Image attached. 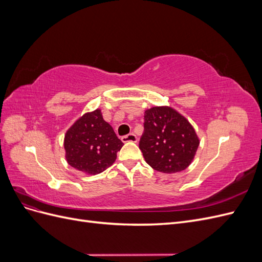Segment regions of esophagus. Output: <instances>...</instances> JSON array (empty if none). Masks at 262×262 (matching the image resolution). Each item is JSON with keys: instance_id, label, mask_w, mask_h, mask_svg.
<instances>
[{"instance_id": "esophagus-1", "label": "esophagus", "mask_w": 262, "mask_h": 262, "mask_svg": "<svg viewBox=\"0 0 262 262\" xmlns=\"http://www.w3.org/2000/svg\"><path fill=\"white\" fill-rule=\"evenodd\" d=\"M121 141L123 142V143H128V142H133V143H137V142H138V137L136 136V134L130 133V134H128V136L122 137Z\"/></svg>"}]
</instances>
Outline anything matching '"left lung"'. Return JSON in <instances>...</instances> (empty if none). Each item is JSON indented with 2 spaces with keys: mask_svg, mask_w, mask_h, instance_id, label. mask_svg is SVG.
Returning a JSON list of instances; mask_svg holds the SVG:
<instances>
[{
  "mask_svg": "<svg viewBox=\"0 0 262 262\" xmlns=\"http://www.w3.org/2000/svg\"><path fill=\"white\" fill-rule=\"evenodd\" d=\"M140 149L153 169L164 173L185 170L192 163L200 139L188 119L170 106H155L144 113Z\"/></svg>",
  "mask_w": 262,
  "mask_h": 262,
  "instance_id": "obj_1",
  "label": "left lung"
}]
</instances>
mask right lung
<instances>
[{
	"instance_id": "right-lung-1",
	"label": "right lung",
	"mask_w": 262,
	"mask_h": 262,
	"mask_svg": "<svg viewBox=\"0 0 262 262\" xmlns=\"http://www.w3.org/2000/svg\"><path fill=\"white\" fill-rule=\"evenodd\" d=\"M70 166L87 175H97L112 166L123 143L97 108L70 126L63 142Z\"/></svg>"
}]
</instances>
